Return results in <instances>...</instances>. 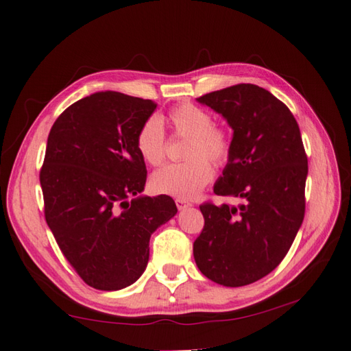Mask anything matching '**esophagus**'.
<instances>
[{
    "label": "esophagus",
    "mask_w": 351,
    "mask_h": 351,
    "mask_svg": "<svg viewBox=\"0 0 351 351\" xmlns=\"http://www.w3.org/2000/svg\"><path fill=\"white\" fill-rule=\"evenodd\" d=\"M175 204H176V206H178V210H184V208H187V206H190V205H191V204L189 202V200L180 199V197H178V199L175 200Z\"/></svg>",
    "instance_id": "obj_1"
}]
</instances>
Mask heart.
Returning <instances> with one entry per match:
<instances>
[{"label":"heart","mask_w":351,"mask_h":351,"mask_svg":"<svg viewBox=\"0 0 351 351\" xmlns=\"http://www.w3.org/2000/svg\"><path fill=\"white\" fill-rule=\"evenodd\" d=\"M167 121L175 134L187 137L184 158L180 164H167L151 176V187L160 195L180 199L196 197L200 190L211 181L213 167L228 162L232 140L225 128L215 126L210 111L195 106L181 104L171 108ZM137 151L145 162L158 166L166 156V136L160 117L151 116L140 126L136 138Z\"/></svg>","instance_id":"obj_1"}]
</instances>
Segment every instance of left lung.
I'll use <instances>...</instances> for the list:
<instances>
[{
  "mask_svg": "<svg viewBox=\"0 0 351 351\" xmlns=\"http://www.w3.org/2000/svg\"><path fill=\"white\" fill-rule=\"evenodd\" d=\"M197 101L234 130L232 151L214 193L244 204L200 205L205 225L193 255L208 279L244 287L271 273L299 232L308 156L293 113L265 88L237 84Z\"/></svg>",
  "mask_w": 351,
  "mask_h": 351,
  "instance_id": "left-lung-1",
  "label": "left lung"
}]
</instances>
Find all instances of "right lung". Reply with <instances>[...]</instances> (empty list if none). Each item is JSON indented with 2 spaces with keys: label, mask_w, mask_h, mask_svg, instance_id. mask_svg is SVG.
<instances>
[{
  "label": "right lung",
  "mask_w": 351,
  "mask_h": 351,
  "mask_svg": "<svg viewBox=\"0 0 351 351\" xmlns=\"http://www.w3.org/2000/svg\"><path fill=\"white\" fill-rule=\"evenodd\" d=\"M155 108L151 99L98 92L73 102L49 131L40 170L45 219L64 258L96 289L136 282L151 235L178 213L170 196H140L147 171L136 138Z\"/></svg>",
  "instance_id": "obj_1"
}]
</instances>
